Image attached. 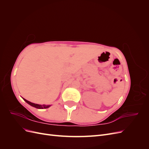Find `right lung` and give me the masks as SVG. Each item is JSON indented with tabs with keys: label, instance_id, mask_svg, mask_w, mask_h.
Listing matches in <instances>:
<instances>
[{
	"label": "right lung",
	"instance_id": "obj_1",
	"mask_svg": "<svg viewBox=\"0 0 149 149\" xmlns=\"http://www.w3.org/2000/svg\"><path fill=\"white\" fill-rule=\"evenodd\" d=\"M23 100L26 102L28 103L29 105L33 106L34 107L37 108V109H46V108H48L49 107H50L51 105H45V104H43V105H41V104H35L33 102H31L27 100H26L25 99L23 98Z\"/></svg>",
	"mask_w": 149,
	"mask_h": 149
}]
</instances>
